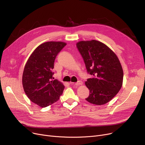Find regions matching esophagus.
Here are the masks:
<instances>
[{"instance_id":"34e87169","label":"esophagus","mask_w":145,"mask_h":145,"mask_svg":"<svg viewBox=\"0 0 145 145\" xmlns=\"http://www.w3.org/2000/svg\"><path fill=\"white\" fill-rule=\"evenodd\" d=\"M70 83L71 85H75L76 86H79V85H82L83 84V82L81 80H79L76 83H73V82H70Z\"/></svg>"}]
</instances>
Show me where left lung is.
Here are the masks:
<instances>
[{"label":"left lung","mask_w":145,"mask_h":145,"mask_svg":"<svg viewBox=\"0 0 145 145\" xmlns=\"http://www.w3.org/2000/svg\"><path fill=\"white\" fill-rule=\"evenodd\" d=\"M76 47L88 73L92 76L85 82L90 90L86 100L96 105L109 102L122 86L123 72L118 57L107 46L97 40L80 41Z\"/></svg>","instance_id":"left-lung-1"}]
</instances>
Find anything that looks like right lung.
Wrapping results in <instances>:
<instances>
[{
	"label": "right lung",
	"mask_w": 145,
	"mask_h": 145,
	"mask_svg": "<svg viewBox=\"0 0 145 145\" xmlns=\"http://www.w3.org/2000/svg\"><path fill=\"white\" fill-rule=\"evenodd\" d=\"M62 42H48L39 45L26 63L22 76L24 91L29 99L45 108L57 101L65 86L54 79L52 72L55 59L65 46Z\"/></svg>",
	"instance_id": "obj_1"
}]
</instances>
